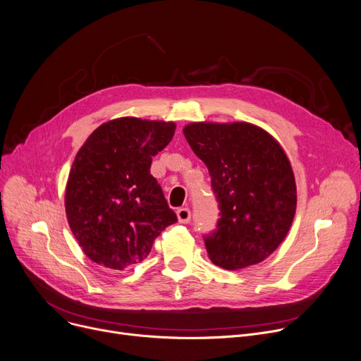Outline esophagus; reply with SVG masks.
Returning <instances> with one entry per match:
<instances>
[{"label": "esophagus", "instance_id": "obj_1", "mask_svg": "<svg viewBox=\"0 0 361 361\" xmlns=\"http://www.w3.org/2000/svg\"><path fill=\"white\" fill-rule=\"evenodd\" d=\"M176 215H178V219H179L180 224H188L189 221H190V211H189V208L178 209Z\"/></svg>", "mask_w": 361, "mask_h": 361}]
</instances>
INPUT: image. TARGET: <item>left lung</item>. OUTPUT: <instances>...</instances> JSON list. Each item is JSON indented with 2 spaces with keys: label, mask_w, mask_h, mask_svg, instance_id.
I'll list each match as a JSON object with an SVG mask.
<instances>
[{
  "label": "left lung",
  "mask_w": 361,
  "mask_h": 361,
  "mask_svg": "<svg viewBox=\"0 0 361 361\" xmlns=\"http://www.w3.org/2000/svg\"><path fill=\"white\" fill-rule=\"evenodd\" d=\"M183 134L208 168L219 215L207 235L209 260L240 270L267 259L296 211L290 161L273 135L250 123H190Z\"/></svg>",
  "instance_id": "left-lung-1"
}]
</instances>
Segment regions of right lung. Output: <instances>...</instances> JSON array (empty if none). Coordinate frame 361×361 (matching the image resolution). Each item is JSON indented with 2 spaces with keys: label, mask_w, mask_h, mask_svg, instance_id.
I'll return each instance as SVG.
<instances>
[{
  "label": "right lung",
  "mask_w": 361,
  "mask_h": 361,
  "mask_svg": "<svg viewBox=\"0 0 361 361\" xmlns=\"http://www.w3.org/2000/svg\"><path fill=\"white\" fill-rule=\"evenodd\" d=\"M176 124L123 117L101 124L76 153L65 208L79 245L99 266L123 270L143 262L178 218L150 175L152 159Z\"/></svg>",
  "instance_id": "add662e5"
}]
</instances>
